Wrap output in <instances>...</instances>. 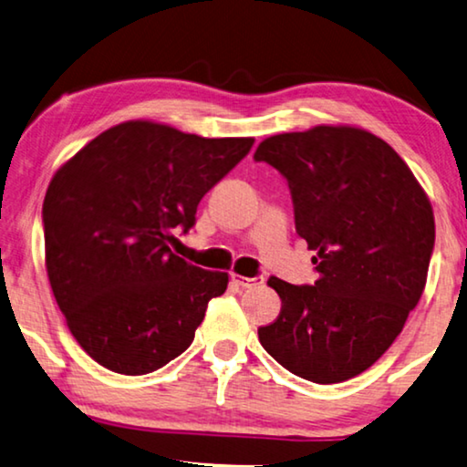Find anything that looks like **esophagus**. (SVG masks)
I'll return each mask as SVG.
<instances>
[{
    "label": "esophagus",
    "mask_w": 467,
    "mask_h": 467,
    "mask_svg": "<svg viewBox=\"0 0 467 467\" xmlns=\"http://www.w3.org/2000/svg\"><path fill=\"white\" fill-rule=\"evenodd\" d=\"M232 282L235 285H240V288H258V285L265 284V277L263 275L244 277V275H238V274H232Z\"/></svg>",
    "instance_id": "1"
}]
</instances>
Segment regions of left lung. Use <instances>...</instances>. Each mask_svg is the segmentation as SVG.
Listing matches in <instances>:
<instances>
[{"mask_svg":"<svg viewBox=\"0 0 467 467\" xmlns=\"http://www.w3.org/2000/svg\"><path fill=\"white\" fill-rule=\"evenodd\" d=\"M288 182L296 234L319 277H269L282 313L258 327L263 348L294 376L344 382L371 368L420 303L434 250L426 192L384 140L357 127L319 125L258 143Z\"/></svg>","mask_w":467,"mask_h":467,"instance_id":"8db88e82","label":"left lung"}]
</instances>
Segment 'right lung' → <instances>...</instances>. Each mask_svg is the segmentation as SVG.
Instances as JSON below:
<instances>
[{
  "instance_id": "1",
  "label": "right lung",
  "mask_w": 467,
  "mask_h": 467,
  "mask_svg": "<svg viewBox=\"0 0 467 467\" xmlns=\"http://www.w3.org/2000/svg\"><path fill=\"white\" fill-rule=\"evenodd\" d=\"M253 138L206 140L150 120L99 133L58 169L43 200L46 267L75 340L123 376L183 353L227 274L177 256L200 200Z\"/></svg>"
}]
</instances>
